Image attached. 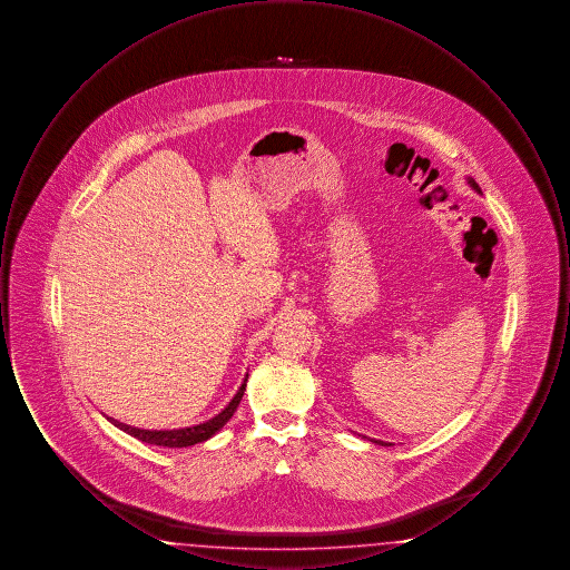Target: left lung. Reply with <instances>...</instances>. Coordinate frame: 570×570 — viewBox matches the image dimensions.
Listing matches in <instances>:
<instances>
[{
  "label": "left lung",
  "mask_w": 570,
  "mask_h": 570,
  "mask_svg": "<svg viewBox=\"0 0 570 570\" xmlns=\"http://www.w3.org/2000/svg\"><path fill=\"white\" fill-rule=\"evenodd\" d=\"M468 184H470V188H472V190L479 191V194H481V188H479V184H476V181H474L472 177H468ZM367 440H370V438H367ZM372 442H376V444H382V446H391V442H382V440H374V438H372Z\"/></svg>",
  "instance_id": "obj_1"
}]
</instances>
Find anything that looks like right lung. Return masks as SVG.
<instances>
[{
	"label": "right lung",
	"instance_id": "1",
	"mask_svg": "<svg viewBox=\"0 0 570 570\" xmlns=\"http://www.w3.org/2000/svg\"><path fill=\"white\" fill-rule=\"evenodd\" d=\"M245 382H247V374H245L242 386L237 389L235 397L226 404L224 410H219L216 416H212L209 421H203L198 425H190V428H179V430H140V428H132V425H126L117 419H109L110 423L115 428H119L121 432L126 434L135 435L140 442L145 444H154V446H168V449H181V446H191V444H198V442H205L228 423V419L235 414V410L239 406L242 397H244Z\"/></svg>",
	"mask_w": 570,
	"mask_h": 570
}]
</instances>
